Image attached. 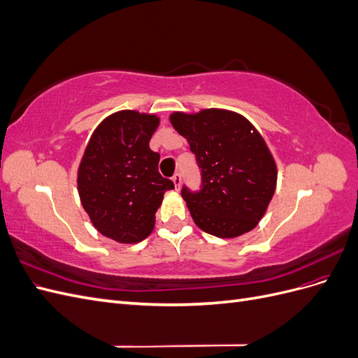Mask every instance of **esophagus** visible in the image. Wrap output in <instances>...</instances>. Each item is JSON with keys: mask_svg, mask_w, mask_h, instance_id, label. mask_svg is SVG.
Here are the masks:
<instances>
[{"mask_svg": "<svg viewBox=\"0 0 358 358\" xmlns=\"http://www.w3.org/2000/svg\"><path fill=\"white\" fill-rule=\"evenodd\" d=\"M171 180H173V183H175L176 189L179 191V189H180V183H182V179H180V175H179V173H175V176L171 178Z\"/></svg>", "mask_w": 358, "mask_h": 358, "instance_id": "esophagus-1", "label": "esophagus"}]
</instances>
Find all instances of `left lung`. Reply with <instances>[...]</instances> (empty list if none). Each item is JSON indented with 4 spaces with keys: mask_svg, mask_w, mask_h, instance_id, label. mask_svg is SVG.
Wrapping results in <instances>:
<instances>
[{
    "mask_svg": "<svg viewBox=\"0 0 358 358\" xmlns=\"http://www.w3.org/2000/svg\"><path fill=\"white\" fill-rule=\"evenodd\" d=\"M170 122L188 140L201 169L200 192L182 189L199 229L221 239L255 229L278 180L276 161L258 129L241 113L225 109L173 112Z\"/></svg>",
    "mask_w": 358,
    "mask_h": 358,
    "instance_id": "8db88e82",
    "label": "left lung"
}]
</instances>
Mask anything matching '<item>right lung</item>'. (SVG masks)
<instances>
[{
	"label": "right lung",
	"mask_w": 358,
	"mask_h": 358,
	"mask_svg": "<svg viewBox=\"0 0 358 358\" xmlns=\"http://www.w3.org/2000/svg\"><path fill=\"white\" fill-rule=\"evenodd\" d=\"M155 113L119 110L99 124L78 169V191L96 231L117 243H137L152 233L164 192L175 188L158 171L150 137Z\"/></svg>",
	"instance_id": "1"
}]
</instances>
